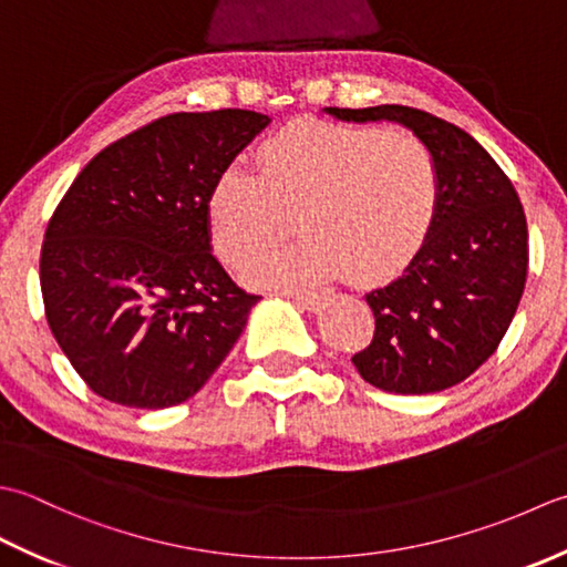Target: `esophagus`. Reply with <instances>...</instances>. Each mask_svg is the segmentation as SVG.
Listing matches in <instances>:
<instances>
[{"label":"esophagus","instance_id":"obj_1","mask_svg":"<svg viewBox=\"0 0 567 567\" xmlns=\"http://www.w3.org/2000/svg\"><path fill=\"white\" fill-rule=\"evenodd\" d=\"M291 298L296 300L298 308L308 310V313H318L326 306V298L318 296V293H291Z\"/></svg>","mask_w":567,"mask_h":567}]
</instances>
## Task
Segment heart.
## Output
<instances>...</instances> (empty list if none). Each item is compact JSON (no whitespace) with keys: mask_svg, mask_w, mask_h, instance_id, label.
Here are the masks:
<instances>
[{"mask_svg":"<svg viewBox=\"0 0 567 567\" xmlns=\"http://www.w3.org/2000/svg\"><path fill=\"white\" fill-rule=\"evenodd\" d=\"M441 173L419 136L369 126L296 122L257 152V173L229 166L205 200L213 249L241 269L293 215V245L245 271L254 288L320 286L342 271L377 284L399 274L429 239Z\"/></svg>","mask_w":567,"mask_h":567,"instance_id":"heart-1","label":"heart"}]
</instances>
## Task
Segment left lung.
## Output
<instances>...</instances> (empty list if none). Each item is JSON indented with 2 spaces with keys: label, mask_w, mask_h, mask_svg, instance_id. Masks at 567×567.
<instances>
[{
  "label": "left lung",
  "mask_w": 567,
  "mask_h": 567,
  "mask_svg": "<svg viewBox=\"0 0 567 567\" xmlns=\"http://www.w3.org/2000/svg\"><path fill=\"white\" fill-rule=\"evenodd\" d=\"M340 122H394L431 148L441 207L399 279L364 298L374 338L352 364L389 394H435L489 360L509 330L528 269L522 200L496 161L460 126L403 105L322 110Z\"/></svg>",
  "instance_id": "1"
}]
</instances>
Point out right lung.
<instances>
[{"instance_id":"obj_1","label":"right lung","mask_w":567,"mask_h":567,"mask_svg":"<svg viewBox=\"0 0 567 567\" xmlns=\"http://www.w3.org/2000/svg\"><path fill=\"white\" fill-rule=\"evenodd\" d=\"M271 117L178 112L90 161L45 229L41 293L55 342L97 396L168 409L198 394L259 296L213 257L205 200Z\"/></svg>"}]
</instances>
